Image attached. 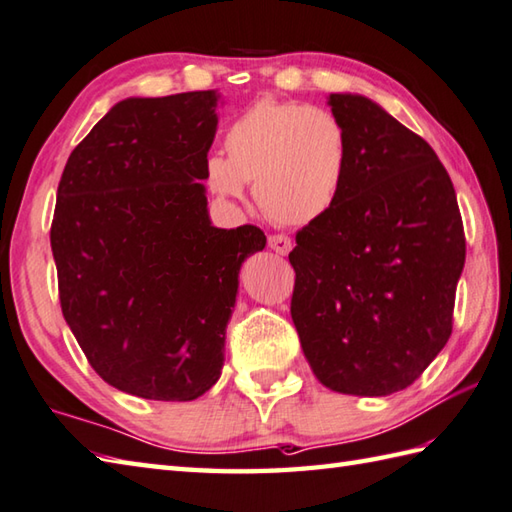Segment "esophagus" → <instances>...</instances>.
<instances>
[{
    "label": "esophagus",
    "instance_id": "1",
    "mask_svg": "<svg viewBox=\"0 0 512 512\" xmlns=\"http://www.w3.org/2000/svg\"><path fill=\"white\" fill-rule=\"evenodd\" d=\"M268 246L275 250L279 255H288L290 248H293V242H290V237L286 235H270L268 237Z\"/></svg>",
    "mask_w": 512,
    "mask_h": 512
}]
</instances>
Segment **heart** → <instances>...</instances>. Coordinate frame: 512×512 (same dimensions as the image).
<instances>
[{
	"label": "heart",
	"instance_id": "1",
	"mask_svg": "<svg viewBox=\"0 0 512 512\" xmlns=\"http://www.w3.org/2000/svg\"><path fill=\"white\" fill-rule=\"evenodd\" d=\"M224 157L206 162V184L239 199L255 182L264 213L284 226H304L335 206L350 166L346 126L319 106L259 99L224 135Z\"/></svg>",
	"mask_w": 512,
	"mask_h": 512
}]
</instances>
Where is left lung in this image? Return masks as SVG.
<instances>
[{"label": "left lung", "instance_id": "8db88e82", "mask_svg": "<svg viewBox=\"0 0 512 512\" xmlns=\"http://www.w3.org/2000/svg\"><path fill=\"white\" fill-rule=\"evenodd\" d=\"M328 104L350 166L335 206L297 230L290 315L319 382L384 397L413 384L453 333L464 224L426 139L368 97Z\"/></svg>", "mask_w": 512, "mask_h": 512}]
</instances>
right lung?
<instances>
[{"instance_id": "obj_1", "label": "right lung", "mask_w": 512, "mask_h": 512, "mask_svg": "<svg viewBox=\"0 0 512 512\" xmlns=\"http://www.w3.org/2000/svg\"><path fill=\"white\" fill-rule=\"evenodd\" d=\"M215 90L130 97L70 153L50 226L59 304L88 364L122 393L190 402L224 366L239 266L262 228L208 219Z\"/></svg>"}]
</instances>
